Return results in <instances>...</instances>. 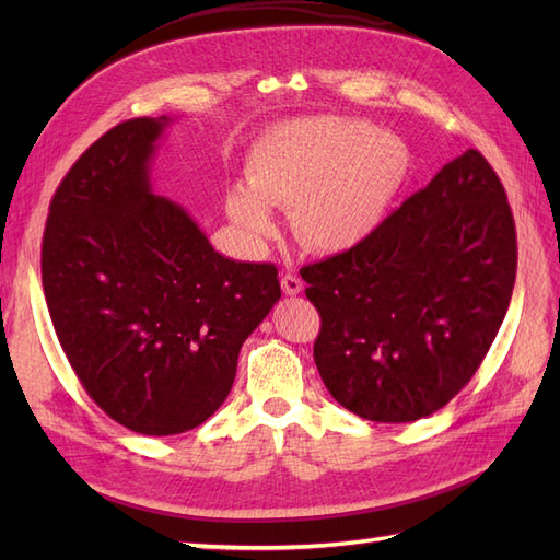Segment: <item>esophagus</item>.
Wrapping results in <instances>:
<instances>
[{"instance_id":"1","label":"esophagus","mask_w":560,"mask_h":560,"mask_svg":"<svg viewBox=\"0 0 560 560\" xmlns=\"http://www.w3.org/2000/svg\"><path fill=\"white\" fill-rule=\"evenodd\" d=\"M280 284H282V292L290 294V296H296V294L303 290L301 278H296L294 273H284L282 280H280Z\"/></svg>"}]
</instances>
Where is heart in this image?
I'll list each match as a JSON object with an SVG mask.
<instances>
[{"label":"heart","mask_w":560,"mask_h":560,"mask_svg":"<svg viewBox=\"0 0 560 560\" xmlns=\"http://www.w3.org/2000/svg\"><path fill=\"white\" fill-rule=\"evenodd\" d=\"M413 171V149L397 132L354 116H303L252 144L249 189H231L226 212L249 241H264L276 226L270 208L292 210L301 245L341 254L385 224Z\"/></svg>","instance_id":"heart-1"}]
</instances>
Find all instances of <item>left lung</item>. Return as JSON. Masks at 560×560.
<instances>
[{"mask_svg": "<svg viewBox=\"0 0 560 560\" xmlns=\"http://www.w3.org/2000/svg\"><path fill=\"white\" fill-rule=\"evenodd\" d=\"M322 317L313 354L354 416L411 422L477 374L510 308L516 226L477 149L446 163L362 245L301 268Z\"/></svg>", "mask_w": 560, "mask_h": 560, "instance_id": "left-lung-1", "label": "left lung"}]
</instances>
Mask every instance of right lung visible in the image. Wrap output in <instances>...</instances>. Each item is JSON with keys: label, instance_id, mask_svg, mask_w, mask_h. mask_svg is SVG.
Returning <instances> with one entry per match:
<instances>
[{"label": "right lung", "instance_id": "right-lung-1", "mask_svg": "<svg viewBox=\"0 0 560 560\" xmlns=\"http://www.w3.org/2000/svg\"><path fill=\"white\" fill-rule=\"evenodd\" d=\"M167 116L107 130L50 200L42 282L58 341L91 399L124 428H198L231 393L245 338L280 299L273 264L219 254L151 191Z\"/></svg>", "mask_w": 560, "mask_h": 560}]
</instances>
